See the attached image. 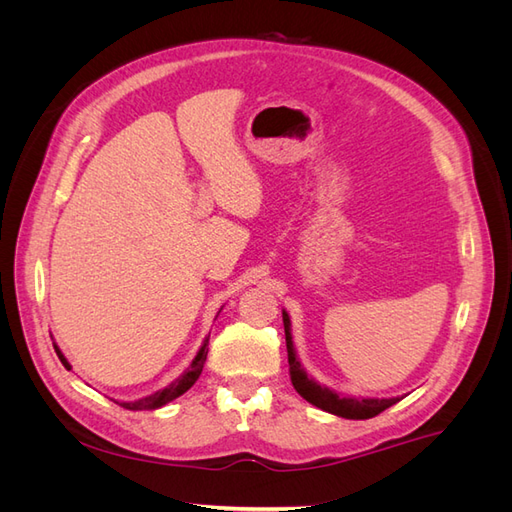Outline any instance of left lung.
Instances as JSON below:
<instances>
[{"label":"left lung","mask_w":512,"mask_h":512,"mask_svg":"<svg viewBox=\"0 0 512 512\" xmlns=\"http://www.w3.org/2000/svg\"><path fill=\"white\" fill-rule=\"evenodd\" d=\"M284 314V331H286V348H288V365H290V380L292 386L297 389V393L309 401V404L331 412L335 416L342 418H354V421H363V418H371L378 416L380 412H384L386 408H391L393 404H397L399 397H391V399H356V397H342L337 395L335 391L327 389V386H320L318 382H314L312 378H307L305 369L301 367L297 352H294L292 346V335H290V318L286 312Z\"/></svg>","instance_id":"left-lung-1"}]
</instances>
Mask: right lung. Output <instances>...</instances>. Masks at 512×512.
I'll return each instance as SVG.
<instances>
[{"label": "right lung", "instance_id": "1", "mask_svg": "<svg viewBox=\"0 0 512 512\" xmlns=\"http://www.w3.org/2000/svg\"><path fill=\"white\" fill-rule=\"evenodd\" d=\"M207 344H209V339H205V344L200 346V350H198V354L194 356V361L190 363V367L185 369L183 374H181L175 382H170V384L166 386V389H162V391H158V393H153V395H149V397L138 399V401H121V404L117 401V404L123 406V408H128V410H156V408H162V406L170 404V401L177 399L179 395H183V393L188 391L190 386L198 380L200 371H203L205 361H207V352H209ZM55 352H57V356H59V361L64 363L66 367H70L68 361H66V356L61 354V350H59L57 346H55Z\"/></svg>", "mask_w": 512, "mask_h": 512}]
</instances>
